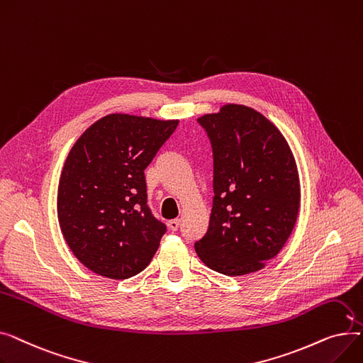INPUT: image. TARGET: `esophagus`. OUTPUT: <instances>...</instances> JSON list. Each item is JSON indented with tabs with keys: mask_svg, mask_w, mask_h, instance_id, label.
Masks as SVG:
<instances>
[{
	"mask_svg": "<svg viewBox=\"0 0 363 363\" xmlns=\"http://www.w3.org/2000/svg\"><path fill=\"white\" fill-rule=\"evenodd\" d=\"M169 230L170 231H178L179 230V225H181V220L179 219H172L169 220Z\"/></svg>",
	"mask_w": 363,
	"mask_h": 363,
	"instance_id": "obj_1",
	"label": "esophagus"
}]
</instances>
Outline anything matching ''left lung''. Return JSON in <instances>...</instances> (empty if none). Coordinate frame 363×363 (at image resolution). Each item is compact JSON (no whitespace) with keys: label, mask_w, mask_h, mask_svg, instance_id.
Listing matches in <instances>:
<instances>
[{"label":"left lung","mask_w":363,"mask_h":363,"mask_svg":"<svg viewBox=\"0 0 363 363\" xmlns=\"http://www.w3.org/2000/svg\"><path fill=\"white\" fill-rule=\"evenodd\" d=\"M197 122L212 147L215 196L196 252L219 274L256 272L279 253L298 215L293 152L275 125L250 107L228 104Z\"/></svg>","instance_id":"left-lung-1"}]
</instances>
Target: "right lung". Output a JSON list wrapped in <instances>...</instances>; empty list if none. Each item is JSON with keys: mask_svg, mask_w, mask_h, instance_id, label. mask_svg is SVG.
<instances>
[{"mask_svg": "<svg viewBox=\"0 0 363 363\" xmlns=\"http://www.w3.org/2000/svg\"><path fill=\"white\" fill-rule=\"evenodd\" d=\"M179 121L108 114L72 147L57 194V215L73 255L111 279L140 274L166 225L151 213L144 170Z\"/></svg>", "mask_w": 363, "mask_h": 363, "instance_id": "right-lung-1", "label": "right lung"}]
</instances>
